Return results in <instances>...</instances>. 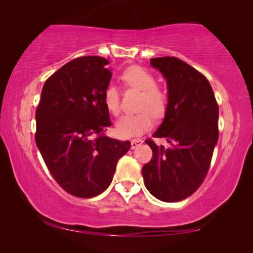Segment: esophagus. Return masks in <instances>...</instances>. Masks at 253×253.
<instances>
[{
    "label": "esophagus",
    "instance_id": "1",
    "mask_svg": "<svg viewBox=\"0 0 253 253\" xmlns=\"http://www.w3.org/2000/svg\"><path fill=\"white\" fill-rule=\"evenodd\" d=\"M141 144H143V140L139 139V138H138V139H132V140H131V148L134 150V148L140 146Z\"/></svg>",
    "mask_w": 253,
    "mask_h": 253
}]
</instances>
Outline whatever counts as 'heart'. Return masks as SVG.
I'll return each mask as SVG.
<instances>
[{"mask_svg": "<svg viewBox=\"0 0 253 253\" xmlns=\"http://www.w3.org/2000/svg\"><path fill=\"white\" fill-rule=\"evenodd\" d=\"M122 79L126 85L143 91L140 98V112L126 114L116 122V131L121 137L132 138L146 132L153 126L154 115L160 116L167 107V95L155 86V79L147 70L140 67H131L123 72ZM103 105L113 115L120 113V94L116 86L110 84L103 92Z\"/></svg>", "mask_w": 253, "mask_h": 253, "instance_id": "b5f03b06", "label": "heart"}]
</instances>
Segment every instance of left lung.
Returning a JSON list of instances; mask_svg holds the SVG:
<instances>
[{"instance_id":"obj_1","label":"left lung","mask_w":253,"mask_h":253,"mask_svg":"<svg viewBox=\"0 0 253 253\" xmlns=\"http://www.w3.org/2000/svg\"><path fill=\"white\" fill-rule=\"evenodd\" d=\"M151 65L161 72L168 89L165 119L152 137L165 138L171 146L145 140L153 158L141 174L155 198L175 203L191 196L206 177L219 139V106L205 76L185 62L157 57Z\"/></svg>"}]
</instances>
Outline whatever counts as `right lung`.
Segmentation results:
<instances>
[{
  "label": "right lung",
  "instance_id": "right-lung-1",
  "mask_svg": "<svg viewBox=\"0 0 253 253\" xmlns=\"http://www.w3.org/2000/svg\"><path fill=\"white\" fill-rule=\"evenodd\" d=\"M112 72L99 56L75 58L44 83L36 112V143L50 174L65 191L81 198L102 193L117 161L129 151L103 132L112 126L103 92Z\"/></svg>",
  "mask_w": 253,
  "mask_h": 253
}]
</instances>
